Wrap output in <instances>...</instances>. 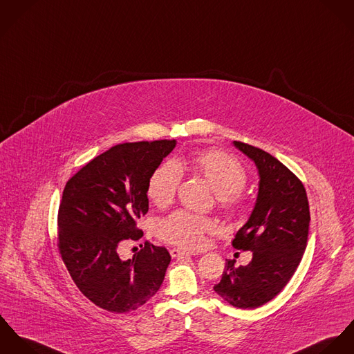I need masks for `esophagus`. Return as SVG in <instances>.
I'll use <instances>...</instances> for the list:
<instances>
[{"mask_svg":"<svg viewBox=\"0 0 354 354\" xmlns=\"http://www.w3.org/2000/svg\"><path fill=\"white\" fill-rule=\"evenodd\" d=\"M192 255H194V254L190 252V251L180 250V248H172L171 250V257L172 258H183V257H192Z\"/></svg>","mask_w":354,"mask_h":354,"instance_id":"obj_1","label":"esophagus"}]
</instances>
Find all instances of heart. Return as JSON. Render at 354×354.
Masks as SVG:
<instances>
[{
    "instance_id": "1",
    "label": "heart",
    "mask_w": 354,
    "mask_h": 354,
    "mask_svg": "<svg viewBox=\"0 0 354 354\" xmlns=\"http://www.w3.org/2000/svg\"><path fill=\"white\" fill-rule=\"evenodd\" d=\"M190 167L218 194V202L224 209L231 212L239 209V192L247 183V174L235 158L213 149L193 155ZM180 179V162L165 161L151 175L148 194L158 206H167L176 194ZM216 230L214 220L186 210H176L156 224V234L161 240L187 248L201 247L205 235L213 234Z\"/></svg>"
}]
</instances>
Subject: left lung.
<instances>
[{"mask_svg":"<svg viewBox=\"0 0 354 354\" xmlns=\"http://www.w3.org/2000/svg\"><path fill=\"white\" fill-rule=\"evenodd\" d=\"M259 174V189L248 221L232 245L252 251L247 266L227 259L214 292L236 308L251 310L274 299L296 272L307 247L310 205L301 180L270 153L234 141Z\"/></svg>","mask_w":354,"mask_h":354,"instance_id":"obj_1","label":"left lung"}]
</instances>
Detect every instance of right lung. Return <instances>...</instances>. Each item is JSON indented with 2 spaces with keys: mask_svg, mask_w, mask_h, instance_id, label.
I'll return each mask as SVG.
<instances>
[{
  "mask_svg": "<svg viewBox=\"0 0 354 354\" xmlns=\"http://www.w3.org/2000/svg\"><path fill=\"white\" fill-rule=\"evenodd\" d=\"M175 140L113 147L73 175L58 210V248L80 292L97 307L124 314L156 295L171 255L145 243L123 261L119 247L138 240L137 220L149 209L148 183Z\"/></svg>",
  "mask_w": 354,
  "mask_h": 354,
  "instance_id": "obj_1",
  "label": "right lung"
}]
</instances>
